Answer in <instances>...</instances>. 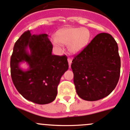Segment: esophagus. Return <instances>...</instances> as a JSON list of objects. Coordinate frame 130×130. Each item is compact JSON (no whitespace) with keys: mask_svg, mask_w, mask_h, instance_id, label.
<instances>
[{"mask_svg":"<svg viewBox=\"0 0 130 130\" xmlns=\"http://www.w3.org/2000/svg\"><path fill=\"white\" fill-rule=\"evenodd\" d=\"M72 60L71 58H68V62H69V68H70V65H71V63H72Z\"/></svg>","mask_w":130,"mask_h":130,"instance_id":"esophagus-1","label":"esophagus"}]
</instances>
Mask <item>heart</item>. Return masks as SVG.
Listing matches in <instances>:
<instances>
[{
    "mask_svg": "<svg viewBox=\"0 0 130 130\" xmlns=\"http://www.w3.org/2000/svg\"><path fill=\"white\" fill-rule=\"evenodd\" d=\"M91 34L86 28L68 27L61 29L56 36V40L62 45H69L72 53L81 52L89 44Z\"/></svg>",
    "mask_w": 130,
    "mask_h": 130,
    "instance_id": "obj_1",
    "label": "heart"
}]
</instances>
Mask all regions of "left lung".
I'll return each instance as SVG.
<instances>
[{
    "mask_svg": "<svg viewBox=\"0 0 130 130\" xmlns=\"http://www.w3.org/2000/svg\"><path fill=\"white\" fill-rule=\"evenodd\" d=\"M78 96L96 101L109 95L120 76L121 59L116 41L109 34L96 36L71 64Z\"/></svg>",
    "mask_w": 130,
    "mask_h": 130,
    "instance_id": "obj_1",
    "label": "left lung"
}]
</instances>
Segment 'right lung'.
Returning a JSON list of instances; mask_svg holds the SVG:
<instances>
[{"mask_svg": "<svg viewBox=\"0 0 130 130\" xmlns=\"http://www.w3.org/2000/svg\"><path fill=\"white\" fill-rule=\"evenodd\" d=\"M52 50L47 34L31 35L29 30L14 46L10 61L12 80L25 99L36 104H47L55 100L60 79L69 69L66 55H54ZM24 61L29 65L26 71L19 67Z\"/></svg>", "mask_w": 130, "mask_h": 130, "instance_id": "obj_1", "label": "right lung"}]
</instances>
